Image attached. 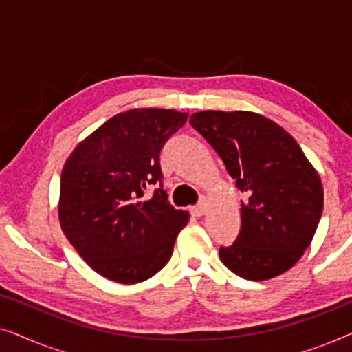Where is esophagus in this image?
<instances>
[{"instance_id": "34e87169", "label": "esophagus", "mask_w": 352, "mask_h": 352, "mask_svg": "<svg viewBox=\"0 0 352 352\" xmlns=\"http://www.w3.org/2000/svg\"><path fill=\"white\" fill-rule=\"evenodd\" d=\"M205 211H206V200H205V197H201L199 204H197L195 206H192V214H194V216H204Z\"/></svg>"}]
</instances>
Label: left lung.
I'll use <instances>...</instances> for the list:
<instances>
[{
  "label": "left lung",
  "mask_w": 352,
  "mask_h": 352,
  "mask_svg": "<svg viewBox=\"0 0 352 352\" xmlns=\"http://www.w3.org/2000/svg\"><path fill=\"white\" fill-rule=\"evenodd\" d=\"M190 124L247 195L239 237L219 248L221 261L247 280L280 276L302 256L319 226V175L295 139L263 115L205 110L190 115Z\"/></svg>",
  "instance_id": "8db88e82"
}]
</instances>
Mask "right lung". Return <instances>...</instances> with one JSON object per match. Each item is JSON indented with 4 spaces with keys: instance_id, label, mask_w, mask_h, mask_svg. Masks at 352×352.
Segmentation results:
<instances>
[{
    "instance_id": "obj_1",
    "label": "right lung",
    "mask_w": 352,
    "mask_h": 352,
    "mask_svg": "<svg viewBox=\"0 0 352 352\" xmlns=\"http://www.w3.org/2000/svg\"><path fill=\"white\" fill-rule=\"evenodd\" d=\"M189 113L133 109L80 142L60 176L59 219L65 237L100 276L147 280L170 261L189 213L163 190L160 152ZM159 184L151 199L143 194Z\"/></svg>"
}]
</instances>
